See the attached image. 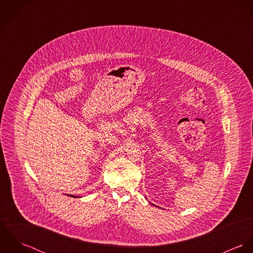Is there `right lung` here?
Wrapping results in <instances>:
<instances>
[{
  "mask_svg": "<svg viewBox=\"0 0 253 253\" xmlns=\"http://www.w3.org/2000/svg\"><path fill=\"white\" fill-rule=\"evenodd\" d=\"M71 197H74V198H76V197H75V196H72V195H71Z\"/></svg>",
  "mask_w": 253,
  "mask_h": 253,
  "instance_id": "right-lung-1",
  "label": "right lung"
}]
</instances>
